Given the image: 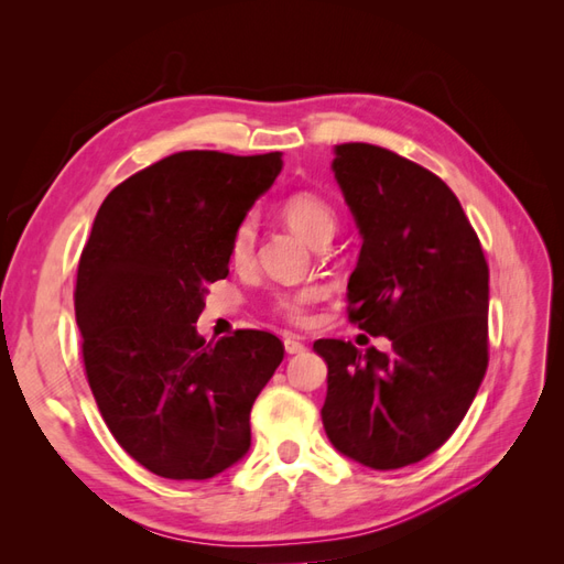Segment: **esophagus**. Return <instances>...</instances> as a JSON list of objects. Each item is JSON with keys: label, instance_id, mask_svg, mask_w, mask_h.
<instances>
[{"label": "esophagus", "instance_id": "obj_1", "mask_svg": "<svg viewBox=\"0 0 564 564\" xmlns=\"http://www.w3.org/2000/svg\"><path fill=\"white\" fill-rule=\"evenodd\" d=\"M284 350H286L289 355H299V352L305 350V346L301 344V340H299L296 336H286V338H284Z\"/></svg>", "mask_w": 564, "mask_h": 564}]
</instances>
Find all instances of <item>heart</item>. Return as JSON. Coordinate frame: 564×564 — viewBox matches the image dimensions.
Here are the masks:
<instances>
[{"mask_svg": "<svg viewBox=\"0 0 564 564\" xmlns=\"http://www.w3.org/2000/svg\"><path fill=\"white\" fill-rule=\"evenodd\" d=\"M280 214L284 218V224L294 232H299L303 240L313 247L329 245L338 228L336 209L322 195H315V193L289 195L282 202ZM253 242H256V220L253 216H245L230 235V245H228L230 263L237 268L247 265L253 256ZM322 294L324 292L317 286L282 294L275 301V311L284 315L289 322H305V317H308V308L322 299Z\"/></svg>", "mask_w": 564, "mask_h": 564, "instance_id": "1", "label": "heart"}]
</instances>
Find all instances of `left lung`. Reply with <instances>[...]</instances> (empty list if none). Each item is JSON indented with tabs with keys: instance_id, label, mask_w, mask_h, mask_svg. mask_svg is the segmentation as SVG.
Here are the masks:
<instances>
[{
	"instance_id": "1",
	"label": "left lung",
	"mask_w": 564,
	"mask_h": 564,
	"mask_svg": "<svg viewBox=\"0 0 564 564\" xmlns=\"http://www.w3.org/2000/svg\"><path fill=\"white\" fill-rule=\"evenodd\" d=\"M334 178L362 237L348 280L357 327L390 352L319 338L322 423L357 464L392 470L433 454L464 421L487 371L489 268L447 183L369 143L334 145Z\"/></svg>"
}]
</instances>
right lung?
<instances>
[{"instance_id": "add662e5", "label": "right lung", "mask_w": 564, "mask_h": 564, "mask_svg": "<svg viewBox=\"0 0 564 564\" xmlns=\"http://www.w3.org/2000/svg\"><path fill=\"white\" fill-rule=\"evenodd\" d=\"M280 172L282 152H176L96 214L75 289L84 367L115 440L160 477L209 480L251 447V406L282 340L240 329L207 344L195 322L228 275L235 226Z\"/></svg>"}]
</instances>
